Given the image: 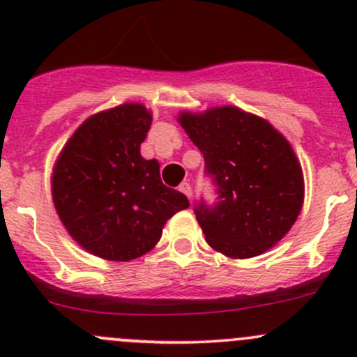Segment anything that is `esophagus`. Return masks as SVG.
Returning a JSON list of instances; mask_svg holds the SVG:
<instances>
[{
  "label": "esophagus",
  "instance_id": "obj_1",
  "mask_svg": "<svg viewBox=\"0 0 357 357\" xmlns=\"http://www.w3.org/2000/svg\"><path fill=\"white\" fill-rule=\"evenodd\" d=\"M179 192L185 193V195L188 197V199H192V186H190V183L183 181L181 185H179Z\"/></svg>",
  "mask_w": 357,
  "mask_h": 357
}]
</instances>
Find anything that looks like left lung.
<instances>
[{"label": "left lung", "instance_id": "1", "mask_svg": "<svg viewBox=\"0 0 357 357\" xmlns=\"http://www.w3.org/2000/svg\"><path fill=\"white\" fill-rule=\"evenodd\" d=\"M179 124L204 155L218 202L195 204L197 221L214 250L248 259L278 243L304 202L302 169L290 143L257 115L218 107L183 112Z\"/></svg>", "mask_w": 357, "mask_h": 357}]
</instances>
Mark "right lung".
I'll return each instance as SVG.
<instances>
[{
	"mask_svg": "<svg viewBox=\"0 0 357 357\" xmlns=\"http://www.w3.org/2000/svg\"><path fill=\"white\" fill-rule=\"evenodd\" d=\"M152 115L124 103L86 119L53 167L60 221L82 248L107 261H131L157 245L165 221L190 207L160 179L155 158L139 153Z\"/></svg>",
	"mask_w": 357,
	"mask_h": 357,
	"instance_id": "obj_1",
	"label": "right lung"
}]
</instances>
